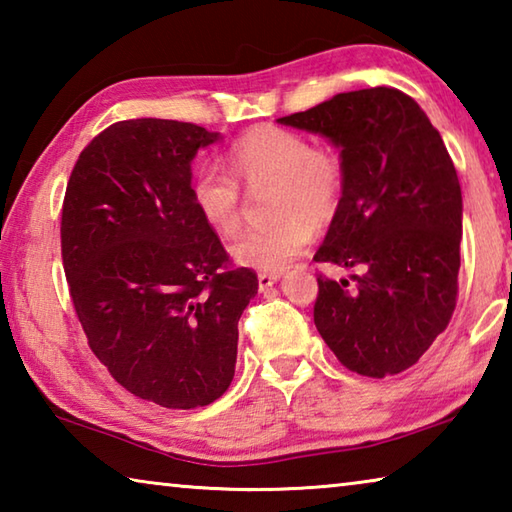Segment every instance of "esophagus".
<instances>
[{
    "instance_id": "34e87169",
    "label": "esophagus",
    "mask_w": 512,
    "mask_h": 512,
    "mask_svg": "<svg viewBox=\"0 0 512 512\" xmlns=\"http://www.w3.org/2000/svg\"><path fill=\"white\" fill-rule=\"evenodd\" d=\"M280 280V273H259L257 275V284H259V291H266L268 287H273V284Z\"/></svg>"
}]
</instances>
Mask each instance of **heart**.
Segmentation results:
<instances>
[{"mask_svg":"<svg viewBox=\"0 0 512 512\" xmlns=\"http://www.w3.org/2000/svg\"><path fill=\"white\" fill-rule=\"evenodd\" d=\"M230 169L248 187L275 183L277 221L250 228L232 241L237 264L262 273L289 266L339 212L345 192L341 155L311 146L309 137L280 126H255L230 146ZM192 203L201 219L219 235H232L241 223V189L216 164H203L192 178Z\"/></svg>","mask_w":512,"mask_h":512,"instance_id":"heart-1","label":"heart"}]
</instances>
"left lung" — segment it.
I'll list each match as a JSON object with an SVG mask.
<instances>
[{
	"label": "left lung",
	"instance_id": "left-lung-1",
	"mask_svg": "<svg viewBox=\"0 0 512 512\" xmlns=\"http://www.w3.org/2000/svg\"><path fill=\"white\" fill-rule=\"evenodd\" d=\"M341 149L345 192L314 262L359 268L318 275L314 323L345 368L363 377L411 368L456 307L463 198L445 142L409 94L341 92L277 119Z\"/></svg>",
	"mask_w": 512,
	"mask_h": 512
}]
</instances>
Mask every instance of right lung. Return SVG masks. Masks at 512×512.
<instances>
[{"label":"right lung","instance_id":"obj_1","mask_svg":"<svg viewBox=\"0 0 512 512\" xmlns=\"http://www.w3.org/2000/svg\"><path fill=\"white\" fill-rule=\"evenodd\" d=\"M216 140L187 121H117L81 151L63 201V266L90 348L164 409L228 391L257 293L255 271L232 266L189 192L194 155Z\"/></svg>","mask_w":512,"mask_h":512}]
</instances>
